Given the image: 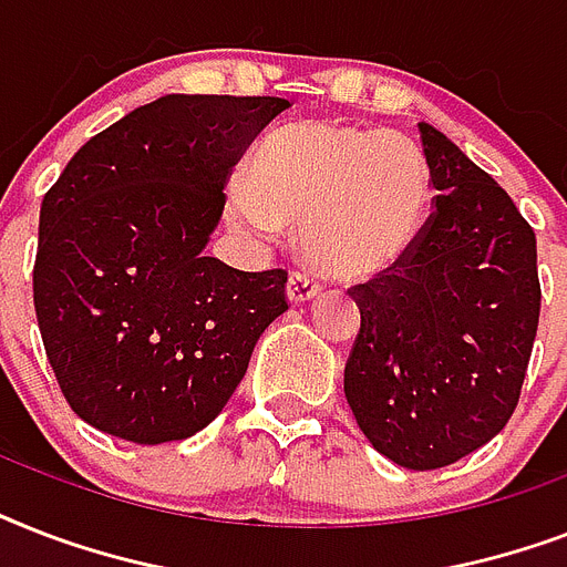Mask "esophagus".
Returning <instances> with one entry per match:
<instances>
[{"label": "esophagus", "mask_w": 567, "mask_h": 567, "mask_svg": "<svg viewBox=\"0 0 567 567\" xmlns=\"http://www.w3.org/2000/svg\"><path fill=\"white\" fill-rule=\"evenodd\" d=\"M320 291H323V288L306 274H293L291 279H288V300H291V306H306V302H311L315 297H320Z\"/></svg>", "instance_id": "esophagus-1"}]
</instances>
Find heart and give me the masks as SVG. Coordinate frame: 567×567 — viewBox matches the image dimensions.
I'll return each instance as SVG.
<instances>
[{"label":"heart","mask_w":567,"mask_h":567,"mask_svg":"<svg viewBox=\"0 0 567 567\" xmlns=\"http://www.w3.org/2000/svg\"><path fill=\"white\" fill-rule=\"evenodd\" d=\"M226 214L252 240L300 226L323 276L368 282L409 261L432 214L430 164L405 135L302 120L252 150Z\"/></svg>","instance_id":"b5f03b06"}]
</instances>
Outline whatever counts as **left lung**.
Segmentation results:
<instances>
[{"instance_id": "left-lung-1", "label": "left lung", "mask_w": 567, "mask_h": 567, "mask_svg": "<svg viewBox=\"0 0 567 567\" xmlns=\"http://www.w3.org/2000/svg\"><path fill=\"white\" fill-rule=\"evenodd\" d=\"M435 212L405 265L355 285L362 329L344 394L364 439L409 471L474 453L527 377L542 288L536 231L450 137L417 123Z\"/></svg>"}]
</instances>
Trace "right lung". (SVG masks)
I'll use <instances>...</instances> for the list:
<instances>
[{
  "instance_id": "obj_1",
  "label": "right lung",
  "mask_w": 567,
  "mask_h": 567,
  "mask_svg": "<svg viewBox=\"0 0 567 567\" xmlns=\"http://www.w3.org/2000/svg\"><path fill=\"white\" fill-rule=\"evenodd\" d=\"M291 102L171 93L91 137L40 205L34 311L66 403L135 444L190 439L282 311L285 270L205 256L223 185Z\"/></svg>"
}]
</instances>
